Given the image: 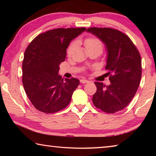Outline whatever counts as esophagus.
Returning a JSON list of instances; mask_svg holds the SVG:
<instances>
[{
	"mask_svg": "<svg viewBox=\"0 0 156 156\" xmlns=\"http://www.w3.org/2000/svg\"><path fill=\"white\" fill-rule=\"evenodd\" d=\"M80 83H83V84H84V83H89V81L88 80H87V79H84V78H83V79H80Z\"/></svg>",
	"mask_w": 156,
	"mask_h": 156,
	"instance_id": "34e87169",
	"label": "esophagus"
}]
</instances>
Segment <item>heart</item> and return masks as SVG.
<instances>
[{
	"label": "heart",
	"mask_w": 156,
	"mask_h": 156,
	"mask_svg": "<svg viewBox=\"0 0 156 156\" xmlns=\"http://www.w3.org/2000/svg\"><path fill=\"white\" fill-rule=\"evenodd\" d=\"M78 42L77 41H73L72 43L69 44L68 49H67V53L69 55L72 54L73 49L76 48V47L77 46ZM84 45H85L88 51H90V50H100V51H102V48H103V44L100 41L98 38H93V37H91V38H87L85 41H84Z\"/></svg>",
	"instance_id": "b5f03b06"
}]
</instances>
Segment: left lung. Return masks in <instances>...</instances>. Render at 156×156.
I'll return each mask as SVG.
<instances>
[{"label":"left lung","instance_id":"left-lung-1","mask_svg":"<svg viewBox=\"0 0 156 156\" xmlns=\"http://www.w3.org/2000/svg\"><path fill=\"white\" fill-rule=\"evenodd\" d=\"M105 45L111 84L105 86L95 82L97 91L92 101L97 108L108 113L120 112L135 96L142 75L141 58L129 37L111 28L91 27L87 30Z\"/></svg>","mask_w":156,"mask_h":156}]
</instances>
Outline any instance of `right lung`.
Listing matches in <instances>:
<instances>
[{
	"instance_id": "right-lung-1",
	"label": "right lung",
	"mask_w": 156,
	"mask_h": 156,
	"mask_svg": "<svg viewBox=\"0 0 156 156\" xmlns=\"http://www.w3.org/2000/svg\"><path fill=\"white\" fill-rule=\"evenodd\" d=\"M86 28L55 29L36 36L29 44L23 61V84L34 107L52 113L67 106L80 83L78 79L58 74L71 41Z\"/></svg>"
}]
</instances>
